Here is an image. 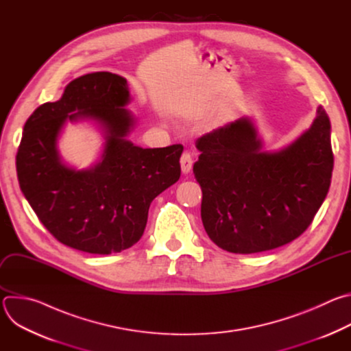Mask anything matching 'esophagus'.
Returning a JSON list of instances; mask_svg holds the SVG:
<instances>
[{"mask_svg": "<svg viewBox=\"0 0 351 351\" xmlns=\"http://www.w3.org/2000/svg\"><path fill=\"white\" fill-rule=\"evenodd\" d=\"M180 167H182V172H183L184 175L190 173L191 167H193V158H191L190 153L184 152V153L182 154V157H180Z\"/></svg>", "mask_w": 351, "mask_h": 351, "instance_id": "1", "label": "esophagus"}]
</instances>
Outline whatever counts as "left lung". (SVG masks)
<instances>
[{
	"instance_id": "8db88e82",
	"label": "left lung",
	"mask_w": 351,
	"mask_h": 351,
	"mask_svg": "<svg viewBox=\"0 0 351 351\" xmlns=\"http://www.w3.org/2000/svg\"><path fill=\"white\" fill-rule=\"evenodd\" d=\"M195 147L203 225L229 253H261L297 239L330 186V121L321 106L310 129L278 152L263 149L250 118L204 134Z\"/></svg>"
}]
</instances>
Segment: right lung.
<instances>
[{
	"mask_svg": "<svg viewBox=\"0 0 351 351\" xmlns=\"http://www.w3.org/2000/svg\"><path fill=\"white\" fill-rule=\"evenodd\" d=\"M125 77L94 72L72 80L56 103L26 121L16 154L21 190L40 222L62 244L90 254L121 253L145 229L153 199L180 178L182 144L141 148L128 140L134 117ZM104 129L102 158L77 171L63 164L58 137L66 121Z\"/></svg>",
	"mask_w": 351,
	"mask_h": 351,
	"instance_id": "add662e5",
	"label": "right lung"
}]
</instances>
